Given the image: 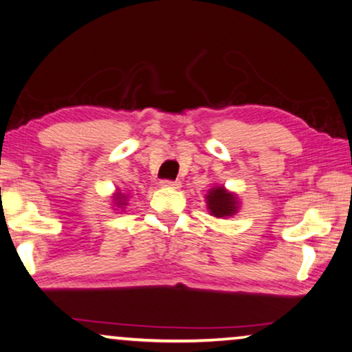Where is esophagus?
<instances>
[{
  "mask_svg": "<svg viewBox=\"0 0 352 352\" xmlns=\"http://www.w3.org/2000/svg\"><path fill=\"white\" fill-rule=\"evenodd\" d=\"M161 185L164 186V188H175V190H179L180 186H182V184H180L179 180H175V182H172V180H162Z\"/></svg>",
  "mask_w": 352,
  "mask_h": 352,
  "instance_id": "esophagus-1",
  "label": "esophagus"
}]
</instances>
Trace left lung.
Listing matches in <instances>:
<instances>
[{
  "label": "left lung",
  "instance_id": "8db88e82",
  "mask_svg": "<svg viewBox=\"0 0 352 352\" xmlns=\"http://www.w3.org/2000/svg\"><path fill=\"white\" fill-rule=\"evenodd\" d=\"M206 206L212 217L227 219L233 217L240 210L241 201L236 193L228 191L223 185H215L206 195Z\"/></svg>",
  "mask_w": 352,
  "mask_h": 352
}]
</instances>
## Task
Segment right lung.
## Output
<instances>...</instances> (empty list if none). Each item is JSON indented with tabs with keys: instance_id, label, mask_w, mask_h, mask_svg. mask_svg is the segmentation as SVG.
<instances>
[{
	"instance_id": "right-lung-1",
	"label": "right lung",
	"mask_w": 352,
	"mask_h": 352,
	"mask_svg": "<svg viewBox=\"0 0 352 352\" xmlns=\"http://www.w3.org/2000/svg\"><path fill=\"white\" fill-rule=\"evenodd\" d=\"M127 201H129V195L122 193V191L117 188L116 193L112 195V208H114V210H124L125 206L129 204Z\"/></svg>"
}]
</instances>
